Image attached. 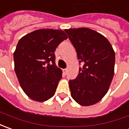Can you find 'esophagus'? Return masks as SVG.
I'll return each mask as SVG.
<instances>
[{
  "label": "esophagus",
  "mask_w": 129,
  "mask_h": 129,
  "mask_svg": "<svg viewBox=\"0 0 129 129\" xmlns=\"http://www.w3.org/2000/svg\"><path fill=\"white\" fill-rule=\"evenodd\" d=\"M63 73L64 75H66L67 73H68V69H63Z\"/></svg>",
  "instance_id": "1"
}]
</instances>
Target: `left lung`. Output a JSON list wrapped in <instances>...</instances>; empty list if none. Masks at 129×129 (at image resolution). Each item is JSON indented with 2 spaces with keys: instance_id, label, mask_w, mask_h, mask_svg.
<instances>
[{
  "instance_id": "obj_1",
  "label": "left lung",
  "mask_w": 129,
  "mask_h": 129,
  "mask_svg": "<svg viewBox=\"0 0 129 129\" xmlns=\"http://www.w3.org/2000/svg\"><path fill=\"white\" fill-rule=\"evenodd\" d=\"M78 56L79 73L69 80L71 94L81 106H91L104 96L114 74L115 53L108 39L86 28L65 30Z\"/></svg>"
}]
</instances>
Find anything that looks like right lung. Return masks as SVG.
Returning a JSON list of instances; mask_svg holds the SVG:
<instances>
[{"instance_id":"right-lung-1","label":"right lung","mask_w":129,"mask_h":129,"mask_svg":"<svg viewBox=\"0 0 129 129\" xmlns=\"http://www.w3.org/2000/svg\"><path fill=\"white\" fill-rule=\"evenodd\" d=\"M68 36L61 30L40 29L19 40L13 53L15 72L20 86L39 102L53 97L62 71L56 65L54 52Z\"/></svg>"}]
</instances>
